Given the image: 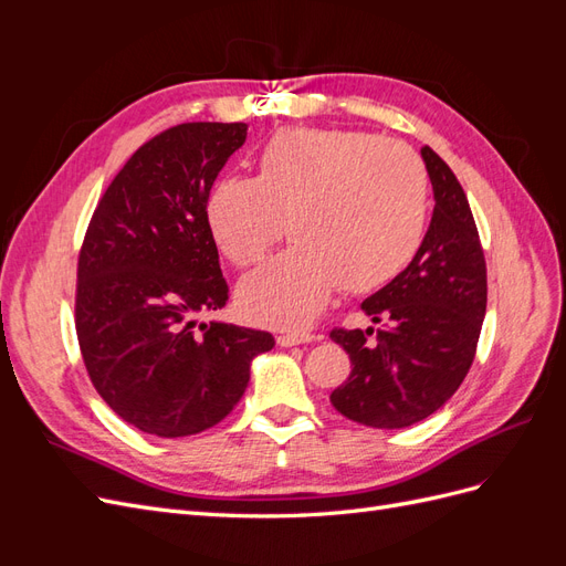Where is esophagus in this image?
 Segmentation results:
<instances>
[{
  "label": "esophagus",
  "instance_id": "34e87169",
  "mask_svg": "<svg viewBox=\"0 0 566 566\" xmlns=\"http://www.w3.org/2000/svg\"><path fill=\"white\" fill-rule=\"evenodd\" d=\"M312 339H314V333L310 331H285L276 335V342L281 347H295V345H302V342H312Z\"/></svg>",
  "mask_w": 566,
  "mask_h": 566
}]
</instances>
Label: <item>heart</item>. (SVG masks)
I'll return each mask as SVG.
<instances>
[{
  "label": "heart",
  "mask_w": 566,
  "mask_h": 566,
  "mask_svg": "<svg viewBox=\"0 0 566 566\" xmlns=\"http://www.w3.org/2000/svg\"><path fill=\"white\" fill-rule=\"evenodd\" d=\"M285 231L295 245L238 285L260 323L304 325L335 290L370 293L416 254L427 221V169L413 148L361 129H279L254 177L219 179L208 224L227 260L248 269Z\"/></svg>",
  "instance_id": "1"
}]
</instances>
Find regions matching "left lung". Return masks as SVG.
<instances>
[{
	"instance_id": "left-lung-1",
	"label": "left lung",
	"mask_w": 566,
	"mask_h": 566,
	"mask_svg": "<svg viewBox=\"0 0 566 566\" xmlns=\"http://www.w3.org/2000/svg\"><path fill=\"white\" fill-rule=\"evenodd\" d=\"M422 158L434 188L424 241L397 279L361 306L380 328H333L352 373L331 401L342 416L399 430L432 416L465 380L486 314V260L470 202L453 169L430 146Z\"/></svg>"
}]
</instances>
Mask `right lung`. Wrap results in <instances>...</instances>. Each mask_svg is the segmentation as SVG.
Segmentation results:
<instances>
[{
    "label": "right lung",
    "mask_w": 566,
    "mask_h": 566,
    "mask_svg": "<svg viewBox=\"0 0 566 566\" xmlns=\"http://www.w3.org/2000/svg\"><path fill=\"white\" fill-rule=\"evenodd\" d=\"M245 123H184L153 136L101 196L77 256L75 331L90 380L136 430L198 434L241 401L271 333L198 323L229 300L208 224L219 169Z\"/></svg>",
    "instance_id": "obj_1"
}]
</instances>
